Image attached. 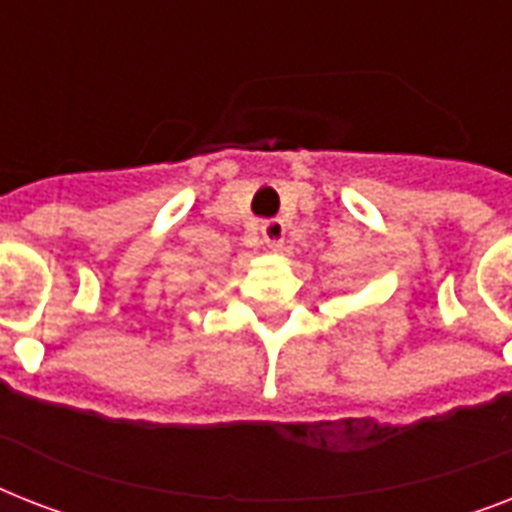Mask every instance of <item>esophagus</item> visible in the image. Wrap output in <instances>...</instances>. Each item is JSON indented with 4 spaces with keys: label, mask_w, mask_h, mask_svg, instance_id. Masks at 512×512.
<instances>
[{
    "label": "esophagus",
    "mask_w": 512,
    "mask_h": 512,
    "mask_svg": "<svg viewBox=\"0 0 512 512\" xmlns=\"http://www.w3.org/2000/svg\"><path fill=\"white\" fill-rule=\"evenodd\" d=\"M263 241L273 252H281L284 249V241H287V225L281 223V220H268L263 225Z\"/></svg>",
    "instance_id": "esophagus-1"
}]
</instances>
